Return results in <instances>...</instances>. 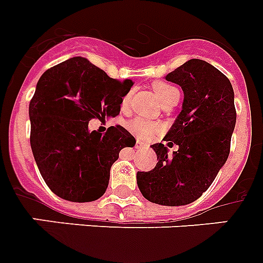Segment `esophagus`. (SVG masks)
Segmentation results:
<instances>
[{
  "mask_svg": "<svg viewBox=\"0 0 263 263\" xmlns=\"http://www.w3.org/2000/svg\"><path fill=\"white\" fill-rule=\"evenodd\" d=\"M137 148L144 149V148H146V145H145L144 142H142V141H137Z\"/></svg>",
  "mask_w": 263,
  "mask_h": 263,
  "instance_id": "34e87169",
  "label": "esophagus"
}]
</instances>
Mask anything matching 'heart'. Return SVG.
I'll use <instances>...</instances> for the list:
<instances>
[{"label": "heart", "instance_id": "heart-1", "mask_svg": "<svg viewBox=\"0 0 263 263\" xmlns=\"http://www.w3.org/2000/svg\"><path fill=\"white\" fill-rule=\"evenodd\" d=\"M153 91L156 92L157 98L160 99V102L164 104V106H170V104H176L178 100H179L180 92L179 89L172 85V84H168L165 81H155L152 84ZM130 102V93H126L123 98H122V107L126 108L127 104ZM127 129L132 132V133L136 136V137L141 138V140H149L152 138L153 136H156L159 133V125L155 123V122H151L148 119L144 118H137L132 119L127 123Z\"/></svg>", "mask_w": 263, "mask_h": 263}]
</instances>
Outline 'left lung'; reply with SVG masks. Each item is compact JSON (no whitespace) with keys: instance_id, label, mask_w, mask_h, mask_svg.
<instances>
[{"instance_id":"8db88e82","label":"left lung","mask_w":263,"mask_h":263,"mask_svg":"<svg viewBox=\"0 0 263 263\" xmlns=\"http://www.w3.org/2000/svg\"><path fill=\"white\" fill-rule=\"evenodd\" d=\"M182 87V111L164 141L179 149L168 156L164 144L152 145L156 167L137 172L141 194L165 206L187 205L209 189L226 164L236 123L234 88L226 74L202 60H190L165 76Z\"/></svg>"}]
</instances>
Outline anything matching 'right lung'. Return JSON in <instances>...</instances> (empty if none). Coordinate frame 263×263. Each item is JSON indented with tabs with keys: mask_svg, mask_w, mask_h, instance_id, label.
Here are the masks:
<instances>
[{
	"mask_svg": "<svg viewBox=\"0 0 263 263\" xmlns=\"http://www.w3.org/2000/svg\"><path fill=\"white\" fill-rule=\"evenodd\" d=\"M132 80L111 79L81 57L47 69L29 102L31 149L48 189L72 202H91L107 190L111 165L136 138L121 125L106 134L91 119L117 117Z\"/></svg>",
	"mask_w": 263,
	"mask_h": 263,
	"instance_id": "1",
	"label": "right lung"
}]
</instances>
